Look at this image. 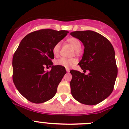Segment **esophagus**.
Instances as JSON below:
<instances>
[{
	"label": "esophagus",
	"mask_w": 129,
	"mask_h": 129,
	"mask_svg": "<svg viewBox=\"0 0 129 129\" xmlns=\"http://www.w3.org/2000/svg\"><path fill=\"white\" fill-rule=\"evenodd\" d=\"M66 71H67V72H70V70H69V69H68V68H66Z\"/></svg>",
	"instance_id": "obj_1"
}]
</instances>
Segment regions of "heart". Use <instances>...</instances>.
<instances>
[{
	"label": "heart",
	"instance_id": "heart-1",
	"mask_svg": "<svg viewBox=\"0 0 129 129\" xmlns=\"http://www.w3.org/2000/svg\"><path fill=\"white\" fill-rule=\"evenodd\" d=\"M67 41L72 45L76 52H79V50L82 47V44L80 40L75 37H71V38L69 39ZM60 49V43H57L54 45L52 49V52L55 56H57L58 55ZM76 62L77 61L75 58H65V57H62L55 61V64L57 66H62L65 68H69V67H72L73 65L76 63Z\"/></svg>",
	"mask_w": 129,
	"mask_h": 129
}]
</instances>
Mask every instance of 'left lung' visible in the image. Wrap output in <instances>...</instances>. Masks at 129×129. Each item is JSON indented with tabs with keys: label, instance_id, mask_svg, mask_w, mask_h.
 I'll return each instance as SVG.
<instances>
[{
	"label": "left lung",
	"instance_id": "8db88e82",
	"mask_svg": "<svg viewBox=\"0 0 129 129\" xmlns=\"http://www.w3.org/2000/svg\"><path fill=\"white\" fill-rule=\"evenodd\" d=\"M71 35L84 44V54L79 65L82 70L89 71L87 75L70 71L71 93L80 103L96 105L107 98L114 89L117 76L114 47L109 40L94 31H75Z\"/></svg>",
	"mask_w": 129,
	"mask_h": 129
}]
</instances>
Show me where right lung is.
<instances>
[{
    "label": "right lung",
    "instance_id": "right-lung-1",
    "mask_svg": "<svg viewBox=\"0 0 129 129\" xmlns=\"http://www.w3.org/2000/svg\"><path fill=\"white\" fill-rule=\"evenodd\" d=\"M67 30L42 29L27 34L20 42L12 59L13 82L28 101L40 104L51 99L66 74L65 67L53 66L54 45L67 35ZM51 67L49 72L45 67Z\"/></svg>",
    "mask_w": 129,
    "mask_h": 129
}]
</instances>
